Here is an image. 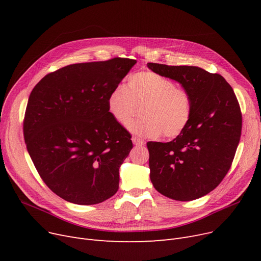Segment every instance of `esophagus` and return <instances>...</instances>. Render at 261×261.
Segmentation results:
<instances>
[{"mask_svg":"<svg viewBox=\"0 0 261 261\" xmlns=\"http://www.w3.org/2000/svg\"><path fill=\"white\" fill-rule=\"evenodd\" d=\"M132 142H133V144L135 145V146H144L146 143H145V141H143L142 139H140V138H136V136H134V138H132Z\"/></svg>","mask_w":261,"mask_h":261,"instance_id":"obj_1","label":"esophagus"}]
</instances>
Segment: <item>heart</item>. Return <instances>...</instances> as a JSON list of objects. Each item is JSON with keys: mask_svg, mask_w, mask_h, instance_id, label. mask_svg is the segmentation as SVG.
I'll return each instance as SVG.
<instances>
[{"mask_svg": "<svg viewBox=\"0 0 261 261\" xmlns=\"http://www.w3.org/2000/svg\"><path fill=\"white\" fill-rule=\"evenodd\" d=\"M142 106L141 119L129 129L142 138L173 139L189 125L193 115L190 95L174 81L152 71L131 75L128 87L118 85L109 93L108 111L120 125H127Z\"/></svg>", "mask_w": 261, "mask_h": 261, "instance_id": "1", "label": "heart"}]
</instances>
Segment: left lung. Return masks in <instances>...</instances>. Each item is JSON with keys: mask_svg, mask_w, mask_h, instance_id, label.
I'll list each match as a JSON object with an SVG mask.
<instances>
[{"mask_svg": "<svg viewBox=\"0 0 261 261\" xmlns=\"http://www.w3.org/2000/svg\"><path fill=\"white\" fill-rule=\"evenodd\" d=\"M147 65L179 82L193 102V115L183 133L168 143H147L150 180L170 199H199L221 183L234 160L242 127L237 97L221 75L201 67Z\"/></svg>", "mask_w": 261, "mask_h": 261, "instance_id": "obj_1", "label": "left lung"}]
</instances>
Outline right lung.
<instances>
[{"instance_id": "obj_1", "label": "right lung", "mask_w": 261, "mask_h": 261, "mask_svg": "<svg viewBox=\"0 0 261 261\" xmlns=\"http://www.w3.org/2000/svg\"><path fill=\"white\" fill-rule=\"evenodd\" d=\"M136 60L66 65L41 79L27 102L23 133L34 165L53 193L79 205L116 194L130 133L110 115L109 93Z\"/></svg>"}]
</instances>
